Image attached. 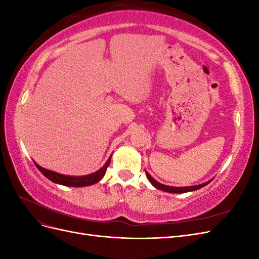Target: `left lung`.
I'll list each match as a JSON object with an SVG mask.
<instances>
[{"mask_svg":"<svg viewBox=\"0 0 259 259\" xmlns=\"http://www.w3.org/2000/svg\"><path fill=\"white\" fill-rule=\"evenodd\" d=\"M146 171V176L149 179V182L152 184L153 187H155L156 189H160L162 191H165V192H170V193H185V192H189V191H194V190H198L200 188L206 186L207 184H209L211 182V179L209 182H206L204 184H201V185H197V186H190V187H170V186H165V185H162L160 183L156 182V180L151 177V175L148 173L147 170Z\"/></svg>","mask_w":259,"mask_h":259,"instance_id":"1","label":"left lung"}]
</instances>
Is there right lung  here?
Returning a JSON list of instances; mask_svg holds the SVG:
<instances>
[{
    "label": "right lung",
    "mask_w": 259,
    "mask_h": 259,
    "mask_svg": "<svg viewBox=\"0 0 259 259\" xmlns=\"http://www.w3.org/2000/svg\"><path fill=\"white\" fill-rule=\"evenodd\" d=\"M110 161H111V156L108 159V161L106 162L105 165L101 167L100 169L95 171V173L90 174V175H85V176L62 175V174L56 173V171L43 168L42 166L38 165V164H36L35 162H34V164H35V166L37 167V169L40 170L46 178H49L55 184L64 185V186H68V187H86V186H91V185L98 183L99 180L105 176L106 170L109 166V164H110Z\"/></svg>",
    "instance_id": "obj_1"
}]
</instances>
